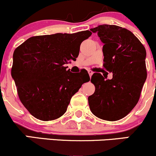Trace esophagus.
I'll use <instances>...</instances> for the list:
<instances>
[{"instance_id": "34e87169", "label": "esophagus", "mask_w": 156, "mask_h": 156, "mask_svg": "<svg viewBox=\"0 0 156 156\" xmlns=\"http://www.w3.org/2000/svg\"><path fill=\"white\" fill-rule=\"evenodd\" d=\"M88 73H89V77H92V74H93V72L92 70H88Z\"/></svg>"}]
</instances>
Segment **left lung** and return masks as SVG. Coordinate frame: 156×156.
I'll return each instance as SVG.
<instances>
[{"instance_id": "1", "label": "left lung", "mask_w": 156, "mask_h": 156, "mask_svg": "<svg viewBox=\"0 0 156 156\" xmlns=\"http://www.w3.org/2000/svg\"><path fill=\"white\" fill-rule=\"evenodd\" d=\"M98 33L103 47V67L113 73L105 80L101 73H94L91 82L95 87L88 98L94 116L107 121L122 119L139 101L147 78L146 50L129 30L115 25H101L91 28Z\"/></svg>"}]
</instances>
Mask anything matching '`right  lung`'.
Listing matches in <instances>:
<instances>
[{
	"instance_id": "obj_1",
	"label": "right lung",
	"mask_w": 156,
	"mask_h": 156,
	"mask_svg": "<svg viewBox=\"0 0 156 156\" xmlns=\"http://www.w3.org/2000/svg\"><path fill=\"white\" fill-rule=\"evenodd\" d=\"M89 31L30 37L14 51L12 76L21 103L42 121L58 119L71 98L90 78L86 69L73 73L65 64L78 56Z\"/></svg>"
}]
</instances>
